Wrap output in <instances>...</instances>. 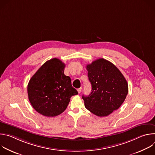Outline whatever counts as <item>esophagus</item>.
Instances as JSON below:
<instances>
[{"label": "esophagus", "instance_id": "1", "mask_svg": "<svg viewBox=\"0 0 155 155\" xmlns=\"http://www.w3.org/2000/svg\"><path fill=\"white\" fill-rule=\"evenodd\" d=\"M81 90H82V88H81V87H80V88H78V89L77 90V91H78V93H81Z\"/></svg>", "mask_w": 155, "mask_h": 155}]
</instances>
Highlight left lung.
I'll list each match as a JSON object with an SVG mask.
<instances>
[{"mask_svg": "<svg viewBox=\"0 0 155 155\" xmlns=\"http://www.w3.org/2000/svg\"><path fill=\"white\" fill-rule=\"evenodd\" d=\"M92 86L90 94L83 96L84 106L98 117H106L119 108L128 93V84L116 66L103 58L86 65Z\"/></svg>", "mask_w": 155, "mask_h": 155, "instance_id": "left-lung-1", "label": "left lung"}]
</instances>
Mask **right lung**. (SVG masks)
I'll use <instances>...</instances> for the list:
<instances>
[{
	"mask_svg": "<svg viewBox=\"0 0 155 155\" xmlns=\"http://www.w3.org/2000/svg\"><path fill=\"white\" fill-rule=\"evenodd\" d=\"M65 65L53 58L44 63L31 77L28 85L29 100L40 114L53 117L67 108L72 96L78 94L71 79L64 74Z\"/></svg>",
	"mask_w": 155,
	"mask_h": 155,
	"instance_id": "right-lung-1",
	"label": "right lung"
}]
</instances>
